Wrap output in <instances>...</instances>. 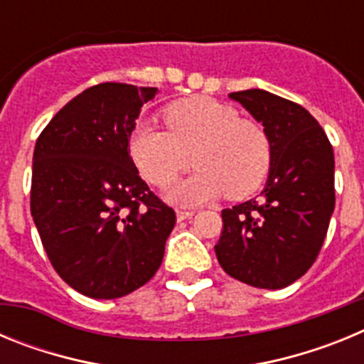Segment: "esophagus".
<instances>
[{"label":"esophagus","instance_id":"obj_1","mask_svg":"<svg viewBox=\"0 0 364 364\" xmlns=\"http://www.w3.org/2000/svg\"><path fill=\"white\" fill-rule=\"evenodd\" d=\"M193 215H195V211H189V210H178V211H176V220H178V222L188 220V218H191Z\"/></svg>","mask_w":364,"mask_h":364}]
</instances>
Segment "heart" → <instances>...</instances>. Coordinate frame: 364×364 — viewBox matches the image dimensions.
<instances>
[{"instance_id":"obj_1","label":"heart","mask_w":364,"mask_h":364,"mask_svg":"<svg viewBox=\"0 0 364 364\" xmlns=\"http://www.w3.org/2000/svg\"><path fill=\"white\" fill-rule=\"evenodd\" d=\"M167 129L140 122L129 133V154L151 184L167 186L180 171L198 169L167 189L180 205H197L226 193L242 198L264 182L272 144L257 122L205 96L180 100L164 111ZM193 159H191V154Z\"/></svg>"}]
</instances>
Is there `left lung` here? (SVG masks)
<instances>
[{
    "mask_svg": "<svg viewBox=\"0 0 364 364\" xmlns=\"http://www.w3.org/2000/svg\"><path fill=\"white\" fill-rule=\"evenodd\" d=\"M272 144V166L259 200L222 211L215 246L228 275L279 290L310 269L336 208L333 149L319 122L290 100L262 89L231 92Z\"/></svg>",
    "mask_w": 364,
    "mask_h": 364,
    "instance_id": "left-lung-1",
    "label": "left lung"
}]
</instances>
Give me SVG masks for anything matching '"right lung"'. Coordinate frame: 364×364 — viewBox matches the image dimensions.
Returning <instances> with one entry per match:
<instances>
[{
	"label": "right lung",
	"instance_id": "right-lung-1",
	"mask_svg": "<svg viewBox=\"0 0 364 364\" xmlns=\"http://www.w3.org/2000/svg\"><path fill=\"white\" fill-rule=\"evenodd\" d=\"M156 87L100 83L41 131L31 213L58 275L80 294L117 299L160 268L175 211L140 178L129 133Z\"/></svg>",
	"mask_w": 364,
	"mask_h": 364
}]
</instances>
